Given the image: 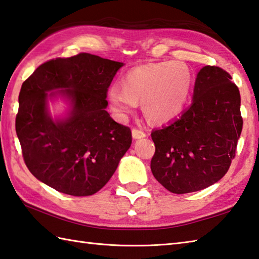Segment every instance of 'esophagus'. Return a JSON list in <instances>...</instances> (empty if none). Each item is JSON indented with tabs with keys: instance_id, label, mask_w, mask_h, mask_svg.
I'll list each match as a JSON object with an SVG mask.
<instances>
[{
	"instance_id": "34e87169",
	"label": "esophagus",
	"mask_w": 259,
	"mask_h": 259,
	"mask_svg": "<svg viewBox=\"0 0 259 259\" xmlns=\"http://www.w3.org/2000/svg\"><path fill=\"white\" fill-rule=\"evenodd\" d=\"M132 135H133V139H142V137L146 136V133L142 130L133 128V130H132Z\"/></svg>"
}]
</instances>
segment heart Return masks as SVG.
<instances>
[{"label": "heart", "instance_id": "b5f03b06", "mask_svg": "<svg viewBox=\"0 0 259 259\" xmlns=\"http://www.w3.org/2000/svg\"><path fill=\"white\" fill-rule=\"evenodd\" d=\"M120 86L108 92L110 109L119 119L133 114L142 103L143 114L152 124L176 119L187 106L192 76L182 62L163 61L135 67L125 73Z\"/></svg>", "mask_w": 259, "mask_h": 259}]
</instances>
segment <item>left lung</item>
<instances>
[{
    "mask_svg": "<svg viewBox=\"0 0 259 259\" xmlns=\"http://www.w3.org/2000/svg\"><path fill=\"white\" fill-rule=\"evenodd\" d=\"M241 130L238 87L221 68L203 67L191 106L171 124L152 132L153 176L177 194L212 186L229 170Z\"/></svg>",
    "mask_w": 259,
    "mask_h": 259,
    "instance_id": "left-lung-1",
    "label": "left lung"
}]
</instances>
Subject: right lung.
I'll return each instance as SVG.
<instances>
[{"mask_svg":"<svg viewBox=\"0 0 259 259\" xmlns=\"http://www.w3.org/2000/svg\"><path fill=\"white\" fill-rule=\"evenodd\" d=\"M122 66L82 52L42 63L22 83L15 131L38 180L75 197L92 196L109 181L132 144L131 128L106 112L108 88ZM57 94L70 100L71 112L54 121L46 102Z\"/></svg>","mask_w":259,"mask_h":259,"instance_id":"right-lung-1","label":"right lung"}]
</instances>
